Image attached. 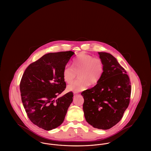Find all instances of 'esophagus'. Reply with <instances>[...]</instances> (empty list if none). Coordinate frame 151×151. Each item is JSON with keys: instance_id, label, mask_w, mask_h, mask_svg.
Listing matches in <instances>:
<instances>
[{"instance_id": "esophagus-1", "label": "esophagus", "mask_w": 151, "mask_h": 151, "mask_svg": "<svg viewBox=\"0 0 151 151\" xmlns=\"http://www.w3.org/2000/svg\"><path fill=\"white\" fill-rule=\"evenodd\" d=\"M73 94H74V96H77V95H78V93L74 92V93H73Z\"/></svg>"}]
</instances>
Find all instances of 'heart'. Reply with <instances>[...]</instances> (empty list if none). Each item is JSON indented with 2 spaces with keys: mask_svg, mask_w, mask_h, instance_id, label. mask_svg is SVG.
Listing matches in <instances>:
<instances>
[{
  "mask_svg": "<svg viewBox=\"0 0 151 151\" xmlns=\"http://www.w3.org/2000/svg\"><path fill=\"white\" fill-rule=\"evenodd\" d=\"M72 67L65 65L63 71L65 82L71 84L79 73V80L67 86L68 91L75 93L85 90L89 85H96L102 76L104 71L103 61L99 58L81 53L72 60Z\"/></svg>",
  "mask_w": 151,
  "mask_h": 151,
  "instance_id": "b5f03b06",
  "label": "heart"
}]
</instances>
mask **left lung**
Returning a JSON list of instances; mask_svg holds the SVG:
<instances>
[{
  "instance_id": "1",
  "label": "left lung",
  "mask_w": 151,
  "mask_h": 151,
  "mask_svg": "<svg viewBox=\"0 0 151 151\" xmlns=\"http://www.w3.org/2000/svg\"><path fill=\"white\" fill-rule=\"evenodd\" d=\"M104 71L95 86L81 93L86 122L98 129H110L121 121L128 108L131 83L126 70L111 54L99 52Z\"/></svg>"
}]
</instances>
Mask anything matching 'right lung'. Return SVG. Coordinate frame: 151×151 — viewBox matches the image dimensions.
Here are the masks:
<instances>
[{
	"instance_id": "1",
	"label": "right lung",
	"mask_w": 151,
	"mask_h": 151,
	"mask_svg": "<svg viewBox=\"0 0 151 151\" xmlns=\"http://www.w3.org/2000/svg\"><path fill=\"white\" fill-rule=\"evenodd\" d=\"M74 54L71 51L46 54L29 65L22 76L23 106L29 119L40 128L49 131L64 121L73 94L70 92L57 96L66 87L63 71Z\"/></svg>"
}]
</instances>
